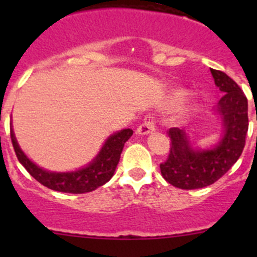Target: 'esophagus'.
<instances>
[{
  "instance_id": "34e87169",
  "label": "esophagus",
  "mask_w": 257,
  "mask_h": 257,
  "mask_svg": "<svg viewBox=\"0 0 257 257\" xmlns=\"http://www.w3.org/2000/svg\"><path fill=\"white\" fill-rule=\"evenodd\" d=\"M154 131H155L154 116L149 114V115L145 116L141 125L137 128V134H139V136H147V134L153 133Z\"/></svg>"
}]
</instances>
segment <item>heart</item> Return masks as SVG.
Masks as SVG:
<instances>
[{"label": "heart", "mask_w": 257, "mask_h": 257, "mask_svg": "<svg viewBox=\"0 0 257 257\" xmlns=\"http://www.w3.org/2000/svg\"><path fill=\"white\" fill-rule=\"evenodd\" d=\"M185 97H186L185 92H177V93H174V94H173L170 103H172V104H178V103L183 102V100L185 99Z\"/></svg>", "instance_id": "b5f03b06"}]
</instances>
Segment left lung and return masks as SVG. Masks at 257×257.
I'll return each mask as SVG.
<instances>
[{"instance_id": "left-lung-1", "label": "left lung", "mask_w": 257, "mask_h": 257, "mask_svg": "<svg viewBox=\"0 0 257 257\" xmlns=\"http://www.w3.org/2000/svg\"><path fill=\"white\" fill-rule=\"evenodd\" d=\"M215 85L224 93L215 112L221 118V137L209 149L194 148L186 129L168 132L170 153L160 164L163 178L179 189H200L219 180L239 159L248 129L247 99L241 88L224 72L210 69Z\"/></svg>"}]
</instances>
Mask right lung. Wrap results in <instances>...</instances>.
Segmentation results:
<instances>
[{
    "label": "right lung",
    "mask_w": 257,
    "mask_h": 257,
    "mask_svg": "<svg viewBox=\"0 0 257 257\" xmlns=\"http://www.w3.org/2000/svg\"><path fill=\"white\" fill-rule=\"evenodd\" d=\"M132 134H133V131L129 128L116 132L105 141L97 157L89 164L78 170H74V172L61 173L46 170L35 164L22 152V149L17 143L16 137H15L14 129L11 126L12 145H14V149L16 152L17 159L26 168V170L38 183L47 186L52 190L72 194L89 193V191L95 190L99 186L104 185L107 181H109L110 178L114 175L116 165L120 159L124 144L131 138Z\"/></svg>",
    "instance_id": "add662e5"
}]
</instances>
